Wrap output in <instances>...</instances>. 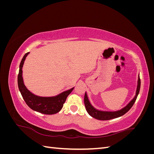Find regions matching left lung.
<instances>
[{
  "mask_svg": "<svg viewBox=\"0 0 154 154\" xmlns=\"http://www.w3.org/2000/svg\"><path fill=\"white\" fill-rule=\"evenodd\" d=\"M141 87V80L139 78V74L138 76V80H137V85L136 91V95L134 96V98L130 101L129 103L126 105L122 109L116 110V111H106V110H101L96 109L95 107L93 106L91 102L88 100L87 92H85V96H84V103L85 106V109L88 114H89L92 118L99 120H110L112 119H114L116 118H119L120 116H123L127 112L131 109V107L134 104L136 101L137 97L139 94V90H140Z\"/></svg>",
  "mask_w": 154,
  "mask_h": 154,
  "instance_id": "8db88e82",
  "label": "left lung"
}]
</instances>
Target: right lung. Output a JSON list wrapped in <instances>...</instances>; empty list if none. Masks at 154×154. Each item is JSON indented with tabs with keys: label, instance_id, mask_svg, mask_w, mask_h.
Returning <instances> with one entry per match:
<instances>
[{
	"label": "right lung",
	"instance_id": "1",
	"mask_svg": "<svg viewBox=\"0 0 154 154\" xmlns=\"http://www.w3.org/2000/svg\"><path fill=\"white\" fill-rule=\"evenodd\" d=\"M27 53L22 58L19 66V72L18 75V86L21 94L26 104L29 108L35 111L44 114H54L58 112L62 109L63 103L66 101L67 97L71 93L74 88L63 91L60 94L50 97H42L34 94L27 89L24 85L22 77V67L24 61L29 54Z\"/></svg>",
	"mask_w": 154,
	"mask_h": 154
}]
</instances>
